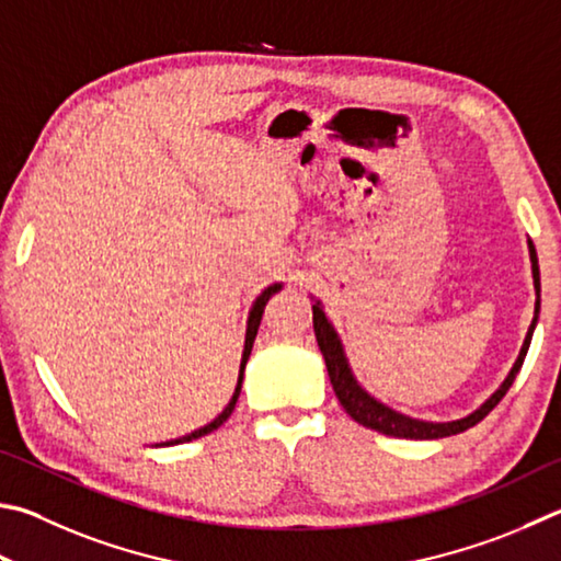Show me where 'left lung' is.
<instances>
[{"label": "left lung", "mask_w": 561, "mask_h": 561, "mask_svg": "<svg viewBox=\"0 0 561 561\" xmlns=\"http://www.w3.org/2000/svg\"><path fill=\"white\" fill-rule=\"evenodd\" d=\"M529 245V262H533V279H535V291H537V301H535V319L529 323L525 343L520 348V355L513 365V370L507 373V378L503 380V385L488 397V400L478 407L476 412H471L463 420H454V422H424V420H414V416H407L402 412H394L392 407L382 404L380 400H375L373 394H368L358 385V380L353 378V370L348 365V358H345L343 343L339 339V333L331 325V321L325 319L321 301L313 304V333L316 341H319V348L323 353L325 360V370H329V378L333 385V392L339 397V402L343 404V410L348 412L355 422L368 426V430H375L387 436H397V439H444V436H454L461 434L466 430H471L481 420H485L488 412L503 400L505 392L511 390V385L515 382V375L520 373L525 355L529 348V341H533L535 325H537V316H539V264H537V252L533 242Z\"/></svg>", "instance_id": "obj_1"}]
</instances>
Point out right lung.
<instances>
[{"label": "right lung", "mask_w": 561, "mask_h": 561, "mask_svg": "<svg viewBox=\"0 0 561 561\" xmlns=\"http://www.w3.org/2000/svg\"><path fill=\"white\" fill-rule=\"evenodd\" d=\"M282 289V282H277V284H272V287H267L264 289L257 299H254V304H252V309H250V316H248V331H245V351H242V360H240V375H238V385H236V392H232V397H230V402H228V407L226 410H222L216 420H213L210 424H206V426H201V430H196V432H191V434H186V436H181V439H171V442H164V444H159V446H174V444H186V442H193V439H198V436H206V434H210V432H216L218 426L228 420V416L232 414V410H236V402H238V397H240V390H242V375H245V365H248V358H250V353H252V343H254V335H257V329H260V321H262V313H264V307H267V301L272 299V294H277Z\"/></svg>", "instance_id": "right-lung-1"}]
</instances>
